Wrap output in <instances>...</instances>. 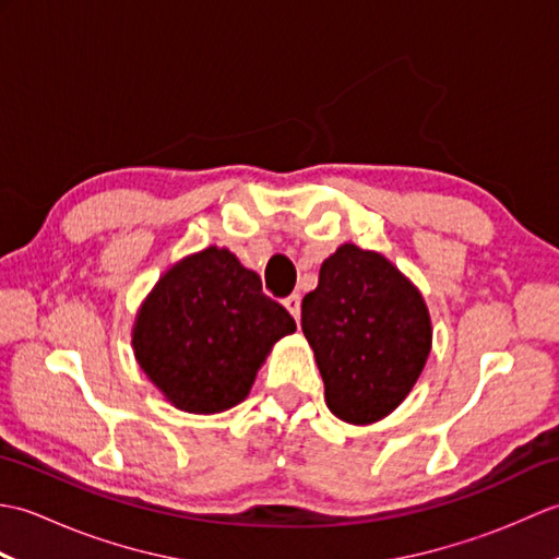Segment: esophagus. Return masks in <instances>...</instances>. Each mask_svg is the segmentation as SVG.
Instances as JSON below:
<instances>
[{"label": "esophagus", "mask_w": 559, "mask_h": 559, "mask_svg": "<svg viewBox=\"0 0 559 559\" xmlns=\"http://www.w3.org/2000/svg\"><path fill=\"white\" fill-rule=\"evenodd\" d=\"M283 305H286V310L293 314L295 322H298V319H300V295L298 293L288 295V298L283 300Z\"/></svg>", "instance_id": "esophagus-1"}]
</instances>
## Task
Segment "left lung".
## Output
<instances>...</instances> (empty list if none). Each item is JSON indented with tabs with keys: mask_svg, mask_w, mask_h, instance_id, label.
Returning <instances> with one entry per match:
<instances>
[{
	"mask_svg": "<svg viewBox=\"0 0 559 559\" xmlns=\"http://www.w3.org/2000/svg\"><path fill=\"white\" fill-rule=\"evenodd\" d=\"M302 334L336 418L382 420L411 394L432 348L420 290L379 252L341 245L302 300Z\"/></svg>",
	"mask_w": 559,
	"mask_h": 559,
	"instance_id": "left-lung-1",
	"label": "left lung"
}]
</instances>
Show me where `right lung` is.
I'll return each mask as SVG.
<instances>
[{"instance_id": "add662e5", "label": "right lung", "mask_w": 559, "mask_h": 559, "mask_svg": "<svg viewBox=\"0 0 559 559\" xmlns=\"http://www.w3.org/2000/svg\"><path fill=\"white\" fill-rule=\"evenodd\" d=\"M295 319L228 249L206 247L163 273L132 331L141 370L175 408L221 413L245 401Z\"/></svg>"}]
</instances>
